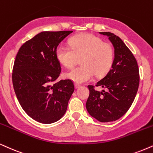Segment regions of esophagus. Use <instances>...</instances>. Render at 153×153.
<instances>
[{"instance_id": "1", "label": "esophagus", "mask_w": 153, "mask_h": 153, "mask_svg": "<svg viewBox=\"0 0 153 153\" xmlns=\"http://www.w3.org/2000/svg\"><path fill=\"white\" fill-rule=\"evenodd\" d=\"M80 87V85H79L78 83H75V88H76V89H77V88H79Z\"/></svg>"}]
</instances>
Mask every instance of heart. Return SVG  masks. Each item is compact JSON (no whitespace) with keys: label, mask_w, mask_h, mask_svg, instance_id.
I'll return each mask as SVG.
<instances>
[{"label":"heart","mask_w":153,"mask_h":153,"mask_svg":"<svg viewBox=\"0 0 153 153\" xmlns=\"http://www.w3.org/2000/svg\"><path fill=\"white\" fill-rule=\"evenodd\" d=\"M70 46L60 45L56 49V58L61 65L71 68L81 59L80 67L65 73V77L76 83L89 81L94 74L103 76L111 68L114 61V49L110 43L102 42L98 37L85 33L72 37Z\"/></svg>","instance_id":"1"}]
</instances>
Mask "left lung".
Masks as SVG:
<instances>
[{"mask_svg":"<svg viewBox=\"0 0 153 153\" xmlns=\"http://www.w3.org/2000/svg\"><path fill=\"white\" fill-rule=\"evenodd\" d=\"M99 33L108 37L115 57L111 69L95 85L105 91H97L93 85L88 86L90 95L86 109L97 120L108 123L120 118L129 110L138 90L139 69L135 57L118 36L110 32Z\"/></svg>","mask_w":153,"mask_h":153,"instance_id":"1","label":"left lung"}]
</instances>
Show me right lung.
I'll use <instances>...</instances> for the list:
<instances>
[{
    "instance_id": "obj_1",
    "label": "right lung",
    "mask_w": 153,
    "mask_h": 153,
    "mask_svg": "<svg viewBox=\"0 0 153 153\" xmlns=\"http://www.w3.org/2000/svg\"><path fill=\"white\" fill-rule=\"evenodd\" d=\"M72 30L43 31L19 49L14 62L13 85L18 102L31 118L51 124L63 116L74 92L71 80L55 83L61 72L56 49Z\"/></svg>"
}]
</instances>
